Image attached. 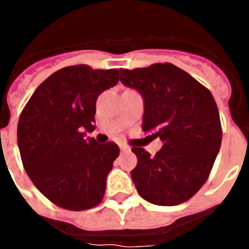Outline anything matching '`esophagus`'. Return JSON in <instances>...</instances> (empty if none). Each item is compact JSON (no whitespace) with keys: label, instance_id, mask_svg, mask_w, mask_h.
<instances>
[{"label":"esophagus","instance_id":"1","mask_svg":"<svg viewBox=\"0 0 249 249\" xmlns=\"http://www.w3.org/2000/svg\"><path fill=\"white\" fill-rule=\"evenodd\" d=\"M120 148L122 152H131V147L126 146V144H120Z\"/></svg>","mask_w":249,"mask_h":249}]
</instances>
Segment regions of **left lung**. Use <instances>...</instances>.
Listing matches in <instances>:
<instances>
[{"instance_id": "1", "label": "left lung", "mask_w": 249, "mask_h": 249, "mask_svg": "<svg viewBox=\"0 0 249 249\" xmlns=\"http://www.w3.org/2000/svg\"><path fill=\"white\" fill-rule=\"evenodd\" d=\"M120 72L121 82L143 97L142 129L163 143L155 156L142 147L132 148L137 192L157 206L188 201L208 179L221 148V120L212 93L168 62Z\"/></svg>"}]
</instances>
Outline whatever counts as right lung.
<instances>
[{"label": "right lung", "instance_id": "obj_1", "mask_svg": "<svg viewBox=\"0 0 249 249\" xmlns=\"http://www.w3.org/2000/svg\"><path fill=\"white\" fill-rule=\"evenodd\" d=\"M118 76L116 68H61L37 87L22 109L17 126L22 163L37 190L61 208L89 210L103 199L120 148L114 142L85 138V131L94 129L96 101L117 85Z\"/></svg>", "mask_w": 249, "mask_h": 249}]
</instances>
